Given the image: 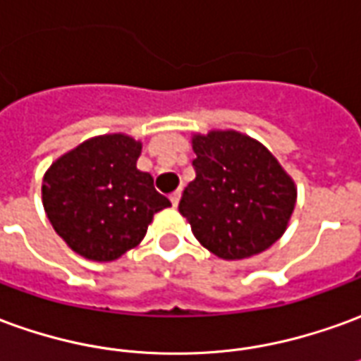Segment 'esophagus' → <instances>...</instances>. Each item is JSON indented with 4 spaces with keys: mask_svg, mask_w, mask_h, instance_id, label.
I'll list each match as a JSON object with an SVG mask.
<instances>
[{
    "mask_svg": "<svg viewBox=\"0 0 361 361\" xmlns=\"http://www.w3.org/2000/svg\"><path fill=\"white\" fill-rule=\"evenodd\" d=\"M180 199H181V191H176V193H172V195H170V201H172L173 207H178Z\"/></svg>",
    "mask_w": 361,
    "mask_h": 361,
    "instance_id": "esophagus-1",
    "label": "esophagus"
}]
</instances>
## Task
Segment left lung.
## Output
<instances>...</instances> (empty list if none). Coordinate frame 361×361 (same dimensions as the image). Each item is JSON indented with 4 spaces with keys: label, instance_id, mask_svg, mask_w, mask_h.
<instances>
[{
    "label": "left lung",
    "instance_id": "left-lung-1",
    "mask_svg": "<svg viewBox=\"0 0 361 361\" xmlns=\"http://www.w3.org/2000/svg\"><path fill=\"white\" fill-rule=\"evenodd\" d=\"M195 180L180 213L207 250L223 259L250 258L286 233L295 183L254 138L234 130L193 137Z\"/></svg>",
    "mask_w": 361,
    "mask_h": 361
}]
</instances>
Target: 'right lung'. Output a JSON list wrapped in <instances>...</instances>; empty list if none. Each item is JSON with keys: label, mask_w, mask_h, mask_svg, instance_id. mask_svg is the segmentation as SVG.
Returning a JSON list of instances; mask_svg holds the SVG:
<instances>
[{"label": "right lung", "mask_w": 361, "mask_h": 361, "mask_svg": "<svg viewBox=\"0 0 361 361\" xmlns=\"http://www.w3.org/2000/svg\"><path fill=\"white\" fill-rule=\"evenodd\" d=\"M140 148L127 135L92 138L44 173V211L80 256L117 259L145 238L154 213L172 205L156 191L152 176L137 170Z\"/></svg>", "instance_id": "1"}]
</instances>
